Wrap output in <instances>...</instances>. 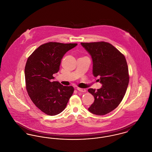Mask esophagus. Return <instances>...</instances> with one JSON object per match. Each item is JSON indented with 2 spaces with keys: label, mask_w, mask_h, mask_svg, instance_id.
I'll return each instance as SVG.
<instances>
[{
  "label": "esophagus",
  "mask_w": 152,
  "mask_h": 152,
  "mask_svg": "<svg viewBox=\"0 0 152 152\" xmlns=\"http://www.w3.org/2000/svg\"><path fill=\"white\" fill-rule=\"evenodd\" d=\"M77 90L79 91H81V92H85V91H86L85 89L80 88H77Z\"/></svg>",
  "instance_id": "obj_1"
}]
</instances>
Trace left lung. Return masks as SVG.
I'll return each instance as SVG.
<instances>
[{"mask_svg":"<svg viewBox=\"0 0 152 152\" xmlns=\"http://www.w3.org/2000/svg\"><path fill=\"white\" fill-rule=\"evenodd\" d=\"M81 44L91 55L94 76L99 77V81L102 84L96 91L88 89L94 97L88 110L97 115L107 114L119 105L127 89L129 74L125 56L107 42Z\"/></svg>","mask_w":152,"mask_h":152,"instance_id":"8db88e82","label":"left lung"}]
</instances>
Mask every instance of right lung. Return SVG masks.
I'll list each match as a JSON object with an SVG mask.
<instances>
[{
    "instance_id": "1",
    "label": "right lung",
    "mask_w": 152,
    "mask_h": 152,
    "mask_svg": "<svg viewBox=\"0 0 152 152\" xmlns=\"http://www.w3.org/2000/svg\"><path fill=\"white\" fill-rule=\"evenodd\" d=\"M77 43L49 42L41 45L29 56L25 67L26 89L34 104L44 113L53 116L63 111L74 88L52 82L59 71L61 61Z\"/></svg>"
}]
</instances>
